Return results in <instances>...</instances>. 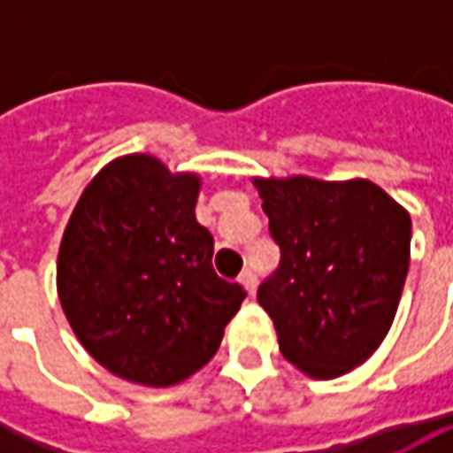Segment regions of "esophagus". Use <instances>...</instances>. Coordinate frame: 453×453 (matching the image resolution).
<instances>
[{"label":"esophagus","mask_w":453,"mask_h":453,"mask_svg":"<svg viewBox=\"0 0 453 453\" xmlns=\"http://www.w3.org/2000/svg\"><path fill=\"white\" fill-rule=\"evenodd\" d=\"M239 285L247 289V295H254V289H257V274L252 270H244L239 274Z\"/></svg>","instance_id":"esophagus-1"}]
</instances>
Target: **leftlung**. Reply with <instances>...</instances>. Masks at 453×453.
<instances>
[{
    "mask_svg": "<svg viewBox=\"0 0 453 453\" xmlns=\"http://www.w3.org/2000/svg\"><path fill=\"white\" fill-rule=\"evenodd\" d=\"M280 270L257 300L304 375L350 373L391 330L411 259V217L368 179L254 176Z\"/></svg>",
    "mask_w": 453,
    "mask_h": 453,
    "instance_id": "8db88e82",
    "label": "left lung"
}]
</instances>
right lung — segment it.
Returning a JSON list of instances; mask_svg holds the SVG:
<instances>
[{"label":"right lung","instance_id":"right-lung-1","mask_svg":"<svg viewBox=\"0 0 453 453\" xmlns=\"http://www.w3.org/2000/svg\"><path fill=\"white\" fill-rule=\"evenodd\" d=\"M201 176L150 153L105 164L65 226L58 295L80 345L123 380L168 388L217 356L247 292L211 267Z\"/></svg>","mask_w":453,"mask_h":453}]
</instances>
